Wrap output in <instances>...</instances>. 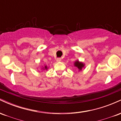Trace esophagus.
Listing matches in <instances>:
<instances>
[{"label": "esophagus", "mask_w": 121, "mask_h": 121, "mask_svg": "<svg viewBox=\"0 0 121 121\" xmlns=\"http://www.w3.org/2000/svg\"><path fill=\"white\" fill-rule=\"evenodd\" d=\"M61 60V59L60 58H57V59H56V61H57V62H60Z\"/></svg>", "instance_id": "34e87169"}]
</instances>
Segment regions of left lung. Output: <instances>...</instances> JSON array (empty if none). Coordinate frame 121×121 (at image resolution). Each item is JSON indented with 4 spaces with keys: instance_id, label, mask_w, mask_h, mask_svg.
I'll return each mask as SVG.
<instances>
[{
    "instance_id": "1",
    "label": "left lung",
    "mask_w": 121,
    "mask_h": 121,
    "mask_svg": "<svg viewBox=\"0 0 121 121\" xmlns=\"http://www.w3.org/2000/svg\"><path fill=\"white\" fill-rule=\"evenodd\" d=\"M74 66H76V67L78 68L79 70H81L82 68L84 66V64L83 63H82V62H79L78 61H77L74 62Z\"/></svg>"
}]
</instances>
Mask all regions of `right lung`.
<instances>
[{"label": "right lung", "mask_w": 121, "mask_h": 121, "mask_svg": "<svg viewBox=\"0 0 121 121\" xmlns=\"http://www.w3.org/2000/svg\"><path fill=\"white\" fill-rule=\"evenodd\" d=\"M44 69H47V66H45V67L44 68Z\"/></svg>", "instance_id": "1"}]
</instances>
